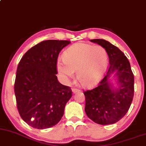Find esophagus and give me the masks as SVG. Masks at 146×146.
I'll list each match as a JSON object with an SVG mask.
<instances>
[{
    "instance_id": "obj_1",
    "label": "esophagus",
    "mask_w": 146,
    "mask_h": 146,
    "mask_svg": "<svg viewBox=\"0 0 146 146\" xmlns=\"http://www.w3.org/2000/svg\"><path fill=\"white\" fill-rule=\"evenodd\" d=\"M72 92L73 93H77V92H80V90L78 88H72Z\"/></svg>"
}]
</instances>
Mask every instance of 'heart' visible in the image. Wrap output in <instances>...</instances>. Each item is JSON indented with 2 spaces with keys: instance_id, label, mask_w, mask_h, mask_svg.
Returning a JSON list of instances; mask_svg holds the SVG:
<instances>
[{
  "instance_id": "heart-1",
  "label": "heart",
  "mask_w": 146,
  "mask_h": 146,
  "mask_svg": "<svg viewBox=\"0 0 146 146\" xmlns=\"http://www.w3.org/2000/svg\"><path fill=\"white\" fill-rule=\"evenodd\" d=\"M63 61L58 60L56 68L63 82L67 83L74 77L84 87H90L101 80L108 62V54L101 45L78 43L64 51Z\"/></svg>"
}]
</instances>
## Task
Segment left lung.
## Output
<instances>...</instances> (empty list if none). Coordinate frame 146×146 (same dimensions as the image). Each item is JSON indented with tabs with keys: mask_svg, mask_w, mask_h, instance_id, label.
<instances>
[{
	"mask_svg": "<svg viewBox=\"0 0 146 146\" xmlns=\"http://www.w3.org/2000/svg\"><path fill=\"white\" fill-rule=\"evenodd\" d=\"M106 50L110 65L106 75L98 86L84 91L85 111L88 117L96 124L105 125L118 122L129 111L134 96V75L127 58L115 45L104 39H92ZM117 72L119 88L114 90L108 79Z\"/></svg>",
	"mask_w": 146,
	"mask_h": 146,
	"instance_id": "1",
	"label": "left lung"
}]
</instances>
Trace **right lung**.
Returning <instances> with one entry per match:
<instances>
[{
  "label": "right lung",
  "mask_w": 146,
  "mask_h": 146,
  "mask_svg": "<svg viewBox=\"0 0 146 146\" xmlns=\"http://www.w3.org/2000/svg\"><path fill=\"white\" fill-rule=\"evenodd\" d=\"M71 43L46 40L31 47L17 68L14 92L22 120L38 129L57 124L72 96L71 88L58 80L56 68L59 53Z\"/></svg>",
  "instance_id": "1"
}]
</instances>
